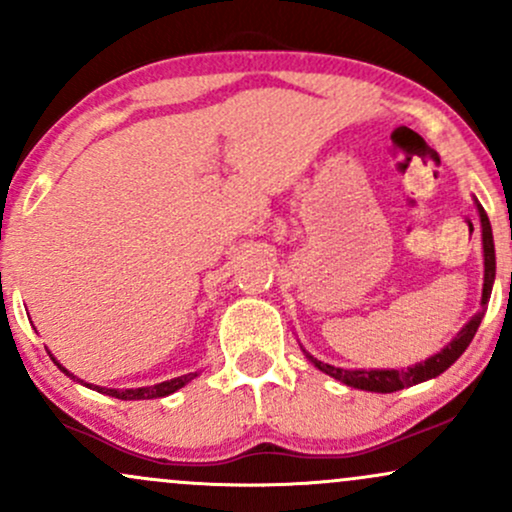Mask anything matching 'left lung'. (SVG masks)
<instances>
[{
    "label": "left lung",
    "mask_w": 512,
    "mask_h": 512,
    "mask_svg": "<svg viewBox=\"0 0 512 512\" xmlns=\"http://www.w3.org/2000/svg\"><path fill=\"white\" fill-rule=\"evenodd\" d=\"M474 202H477V199H474ZM477 209H479V221H481V243H484V291H481V308L486 310V305H489V298H491L493 279H496V250H493V233H491L489 216H486V211L479 202H477ZM484 310L474 315L472 320L462 327L460 334L445 346V349H440L436 356L426 358V361L416 363V366H411L407 370H395V368L346 370V368L330 366V363L317 361V358L310 356L308 351H305V356H308V361L313 363L317 370L332 375V378L339 380V383L356 387V390L397 392V390H404V387L419 385L424 383V380L436 378V375L443 373V370H448L452 363L464 354V349H467L469 342L474 339V334H477L481 325V317H484Z\"/></svg>",
    "instance_id": "1"
}]
</instances>
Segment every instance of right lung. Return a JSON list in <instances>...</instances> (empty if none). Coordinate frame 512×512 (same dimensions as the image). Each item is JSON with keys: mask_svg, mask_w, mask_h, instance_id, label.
Returning <instances> with one entry per match:
<instances>
[{"mask_svg": "<svg viewBox=\"0 0 512 512\" xmlns=\"http://www.w3.org/2000/svg\"><path fill=\"white\" fill-rule=\"evenodd\" d=\"M52 356V354H50ZM52 361L57 363V358L52 356ZM57 368L62 370V373H67V375H72L69 373L67 368L62 366V363H57ZM74 378V375H72ZM197 378V373H187V375H180V378H173V380H166V383H158V385H151V387H132V390H108V387H98V385H91V383H84V380H79V378H74V380H79V383H84L86 387H91V390H96V392H103V395H110V397H115V399H156V397H168V395H173L175 390H180V387H185L187 383H190V380H195Z\"/></svg>", "mask_w": 512, "mask_h": 512, "instance_id": "1", "label": "right lung"}]
</instances>
